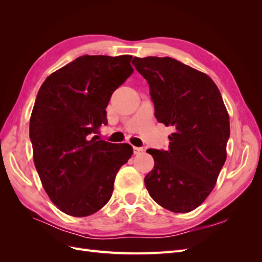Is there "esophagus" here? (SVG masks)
I'll list each match as a JSON object with an SVG mask.
<instances>
[{"label":"esophagus","mask_w":262,"mask_h":262,"mask_svg":"<svg viewBox=\"0 0 262 262\" xmlns=\"http://www.w3.org/2000/svg\"><path fill=\"white\" fill-rule=\"evenodd\" d=\"M141 152H143V148L133 146V153H134V154H140Z\"/></svg>","instance_id":"1"}]
</instances>
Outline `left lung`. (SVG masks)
Returning a JSON list of instances; mask_svg holds the SVG:
<instances>
[{
	"mask_svg": "<svg viewBox=\"0 0 262 262\" xmlns=\"http://www.w3.org/2000/svg\"><path fill=\"white\" fill-rule=\"evenodd\" d=\"M150 90L155 117L175 132L167 150L149 148L144 178L152 199L175 213L196 209L215 187L226 161L229 117L212 78L169 57L133 58Z\"/></svg>",
	"mask_w": 262,
	"mask_h": 262,
	"instance_id": "obj_1",
	"label": "left lung"
}]
</instances>
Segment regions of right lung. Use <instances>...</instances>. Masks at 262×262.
<instances>
[{"label":"right lung","mask_w":262,"mask_h":262,"mask_svg":"<svg viewBox=\"0 0 262 262\" xmlns=\"http://www.w3.org/2000/svg\"><path fill=\"white\" fill-rule=\"evenodd\" d=\"M132 55H82L46 78L30 116L29 137L42 187L68 215L89 216L110 200L129 144L99 140L113 93L133 69Z\"/></svg>","instance_id":"right-lung-1"}]
</instances>
